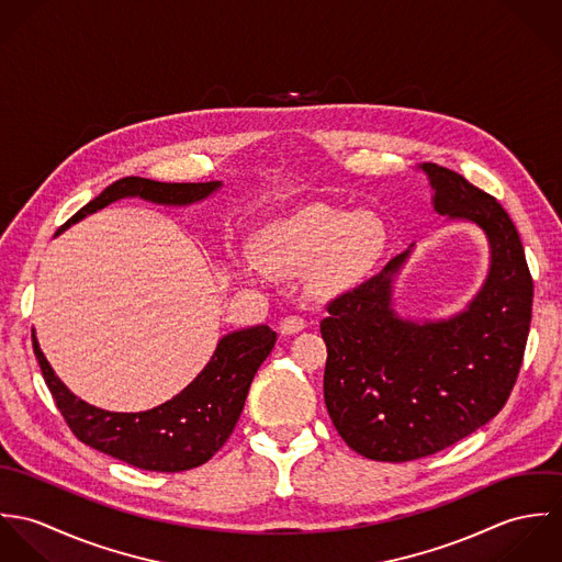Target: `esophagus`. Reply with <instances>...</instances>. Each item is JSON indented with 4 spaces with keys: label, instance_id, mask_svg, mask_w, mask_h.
<instances>
[{
    "label": "esophagus",
    "instance_id": "34e87169",
    "mask_svg": "<svg viewBox=\"0 0 562 562\" xmlns=\"http://www.w3.org/2000/svg\"><path fill=\"white\" fill-rule=\"evenodd\" d=\"M305 326H307V322L303 321L301 316H288V318L281 321L279 328H281L283 335H296V333H301Z\"/></svg>",
    "mask_w": 562,
    "mask_h": 562
}]
</instances>
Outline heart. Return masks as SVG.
<instances>
[{
    "instance_id": "b5f03b06",
    "label": "heart",
    "mask_w": 562,
    "mask_h": 562,
    "mask_svg": "<svg viewBox=\"0 0 562 562\" xmlns=\"http://www.w3.org/2000/svg\"><path fill=\"white\" fill-rule=\"evenodd\" d=\"M383 246L385 229L376 216L310 207L263 227L252 252L263 270L279 277L314 270L312 285L322 294H337L372 270Z\"/></svg>"
}]
</instances>
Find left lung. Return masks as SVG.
<instances>
[{
    "label": "left lung",
    "mask_w": 562,
    "mask_h": 562,
    "mask_svg": "<svg viewBox=\"0 0 562 562\" xmlns=\"http://www.w3.org/2000/svg\"><path fill=\"white\" fill-rule=\"evenodd\" d=\"M432 207L479 225L488 274L448 321H406L394 283L413 244L326 305L324 402L341 439L372 461H415L495 417L517 381L532 318V277L506 210L459 172L424 161Z\"/></svg>",
    "instance_id": "left-lung-1"
}]
</instances>
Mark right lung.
<instances>
[{"label": "right lung", "mask_w": 562, "mask_h": 562, "mask_svg": "<svg viewBox=\"0 0 562 562\" xmlns=\"http://www.w3.org/2000/svg\"><path fill=\"white\" fill-rule=\"evenodd\" d=\"M218 188L221 181L164 183L123 177L86 203L58 234L125 196H140L160 205H190L207 199ZM274 341L277 333L266 324L234 330L218 341L210 363L172 401L140 413H112L69 392L45 359L32 330V346L43 379L74 435L103 454L149 472L199 468L225 446L240 419L252 376L274 348Z\"/></svg>", "instance_id": "obj_1"}]
</instances>
